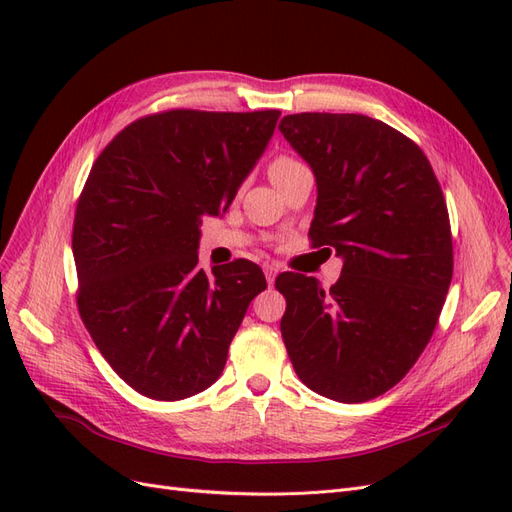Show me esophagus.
<instances>
[{"mask_svg":"<svg viewBox=\"0 0 512 512\" xmlns=\"http://www.w3.org/2000/svg\"><path fill=\"white\" fill-rule=\"evenodd\" d=\"M262 269H265V277H267V282H269V284H273V282H275V277H277V273H280V269H277L275 265H265V267H262Z\"/></svg>","mask_w":512,"mask_h":512,"instance_id":"1","label":"esophagus"}]
</instances>
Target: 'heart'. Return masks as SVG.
Returning a JSON list of instances; mask_svg holds the SVG:
<instances>
[{
    "label": "heart",
    "mask_w": 512,
    "mask_h": 512,
    "mask_svg": "<svg viewBox=\"0 0 512 512\" xmlns=\"http://www.w3.org/2000/svg\"><path fill=\"white\" fill-rule=\"evenodd\" d=\"M299 166H303V164L297 162L294 158H290V156H277V158L269 164V175H271V179H273V183H275L277 179H282L284 175L292 173V170L299 168Z\"/></svg>",
    "instance_id": "1"
}]
</instances>
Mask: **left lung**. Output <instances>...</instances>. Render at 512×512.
Returning a JSON list of instances; mask_svg holds the SVG:
<instances>
[{"mask_svg":"<svg viewBox=\"0 0 512 512\" xmlns=\"http://www.w3.org/2000/svg\"><path fill=\"white\" fill-rule=\"evenodd\" d=\"M280 132L316 177L312 245L344 258L329 290L277 275L284 344L307 389L361 404L393 389L436 329L453 277L446 200L421 147L378 119L299 113Z\"/></svg>","mask_w":512,"mask_h":512,"instance_id":"1","label":"left lung"}]
</instances>
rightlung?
I'll return each instance as SVG.
<instances>
[{
	"mask_svg": "<svg viewBox=\"0 0 512 512\" xmlns=\"http://www.w3.org/2000/svg\"><path fill=\"white\" fill-rule=\"evenodd\" d=\"M280 115H147L91 166L72 228L76 303L108 365L149 399L209 389L247 307L267 288L243 258L207 275L196 250L203 215L230 207Z\"/></svg>",
	"mask_w": 512,
	"mask_h": 512,
	"instance_id": "right-lung-1",
	"label": "right lung"
}]
</instances>
